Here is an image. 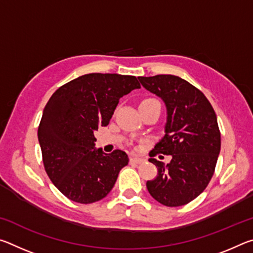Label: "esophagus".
<instances>
[{
    "mask_svg": "<svg viewBox=\"0 0 253 253\" xmlns=\"http://www.w3.org/2000/svg\"><path fill=\"white\" fill-rule=\"evenodd\" d=\"M144 160L143 158H139V157H130V163H135V164H140V163H143Z\"/></svg>",
    "mask_w": 253,
    "mask_h": 253,
    "instance_id": "1",
    "label": "esophagus"
}]
</instances>
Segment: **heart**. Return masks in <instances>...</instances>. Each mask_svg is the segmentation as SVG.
Wrapping results in <instances>:
<instances>
[{"instance_id": "heart-1", "label": "heart", "mask_w": 253, "mask_h": 253, "mask_svg": "<svg viewBox=\"0 0 253 253\" xmlns=\"http://www.w3.org/2000/svg\"><path fill=\"white\" fill-rule=\"evenodd\" d=\"M148 100H154V99H146V100H144V101H148Z\"/></svg>"}]
</instances>
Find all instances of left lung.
I'll return each instance as SVG.
<instances>
[{
  "mask_svg": "<svg viewBox=\"0 0 253 253\" xmlns=\"http://www.w3.org/2000/svg\"><path fill=\"white\" fill-rule=\"evenodd\" d=\"M145 89L165 102V135L154 154L172 155L169 164L149 158L157 176L146 186L154 199L166 207H181L193 201L208 186L221 149L215 111L202 91L173 75L138 77Z\"/></svg>",
  "mask_w": 253,
  "mask_h": 253,
  "instance_id": "obj_1",
  "label": "left lung"
}]
</instances>
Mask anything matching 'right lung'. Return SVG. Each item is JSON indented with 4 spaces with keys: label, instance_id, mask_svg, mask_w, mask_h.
<instances>
[{
    "label": "right lung",
    "instance_id": "obj_1",
    "mask_svg": "<svg viewBox=\"0 0 253 253\" xmlns=\"http://www.w3.org/2000/svg\"><path fill=\"white\" fill-rule=\"evenodd\" d=\"M138 88L134 76L88 74L61 85L46 102L38 129L42 161L69 200L93 203L114 187L128 156L121 149H96L93 132L108 125L123 96Z\"/></svg>",
    "mask_w": 253,
    "mask_h": 253
}]
</instances>
